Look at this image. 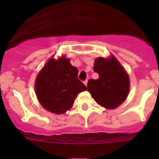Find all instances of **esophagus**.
I'll return each mask as SVG.
<instances>
[{
  "label": "esophagus",
  "instance_id": "obj_1",
  "mask_svg": "<svg viewBox=\"0 0 159 159\" xmlns=\"http://www.w3.org/2000/svg\"><path fill=\"white\" fill-rule=\"evenodd\" d=\"M83 83H84V84L87 86V80H85L84 82H83Z\"/></svg>",
  "mask_w": 159,
  "mask_h": 159
}]
</instances>
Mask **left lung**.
<instances>
[{
    "mask_svg": "<svg viewBox=\"0 0 159 159\" xmlns=\"http://www.w3.org/2000/svg\"><path fill=\"white\" fill-rule=\"evenodd\" d=\"M94 72L99 74L97 80L90 79L87 91L93 99L106 109H115L123 103L129 91V75L118 60L98 57L95 60Z\"/></svg>",
    "mask_w": 159,
    "mask_h": 159,
    "instance_id": "left-lung-1",
    "label": "left lung"
}]
</instances>
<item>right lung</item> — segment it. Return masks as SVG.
<instances>
[{"instance_id":"1","label":"right lung","mask_w":159,"mask_h":159,"mask_svg":"<svg viewBox=\"0 0 159 159\" xmlns=\"http://www.w3.org/2000/svg\"><path fill=\"white\" fill-rule=\"evenodd\" d=\"M78 70L69 58L51 57L39 72L35 80V93L43 108L54 114H63L72 106L78 93L87 87L77 77Z\"/></svg>"}]
</instances>
